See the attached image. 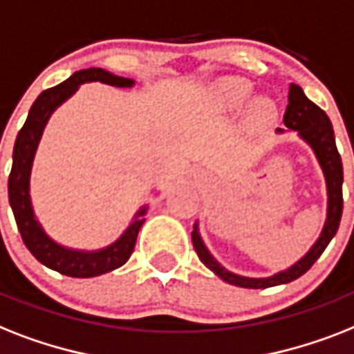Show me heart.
<instances>
[{
    "label": "heart",
    "mask_w": 354,
    "mask_h": 354,
    "mask_svg": "<svg viewBox=\"0 0 354 354\" xmlns=\"http://www.w3.org/2000/svg\"><path fill=\"white\" fill-rule=\"evenodd\" d=\"M254 97V87L242 77H223L214 85L212 91V105L218 112L234 114L240 112L251 103ZM252 116L258 122H271L277 116V105L269 97H258L252 103Z\"/></svg>",
    "instance_id": "obj_1"
}]
</instances>
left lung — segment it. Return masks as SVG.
Wrapping results in <instances>:
<instances>
[{"label":"left lung","mask_w":354,"mask_h":354,"mask_svg":"<svg viewBox=\"0 0 354 354\" xmlns=\"http://www.w3.org/2000/svg\"><path fill=\"white\" fill-rule=\"evenodd\" d=\"M283 123L289 131H295L304 142L313 149L315 156L318 160L324 178H326L327 187V214L326 223L322 229L320 236L313 243L311 249L304 254L298 261H295L291 267L283 271L274 272L272 277L267 278H249L236 274V272L227 271L225 267L212 257L209 249L203 243L200 231H198V222L194 223L192 231V245L196 251L198 258L209 267L216 277L223 281L236 287H245V289H266V287L281 286L289 281L300 278L304 272L311 269V266L320 258V254L326 251V247L333 240V236L338 231L342 218V207H344V198H342V183H344V169H342V158L338 154L335 142V131L329 122V118L318 105L309 100L304 94L301 87L292 83L289 88V105L283 114ZM278 132H283V129H278Z\"/></svg>","instance_id":"left-lung-1"}]
</instances>
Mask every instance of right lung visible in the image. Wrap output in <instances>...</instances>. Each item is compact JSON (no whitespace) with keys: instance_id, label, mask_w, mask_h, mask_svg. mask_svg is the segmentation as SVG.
<instances>
[{"instance_id":"1","label":"right lung","mask_w":354,"mask_h":354,"mask_svg":"<svg viewBox=\"0 0 354 354\" xmlns=\"http://www.w3.org/2000/svg\"><path fill=\"white\" fill-rule=\"evenodd\" d=\"M91 82H100L112 87L129 88L134 87V80L116 76L105 68L91 67L77 71L73 76L53 88L43 91L28 111L27 122L18 132L12 152V171L8 176V202L12 207L14 218L21 232L23 243L32 252V257L43 266L53 271L62 272L65 277L73 278H93L111 272L122 267L131 258L134 245H136L138 232L142 229L147 214V205H143L134 214L132 222L123 231V234L111 245L96 249V251H80L71 249L48 236L41 227L30 200V171H32L34 156L41 134L47 127V122L62 103L76 93L80 85Z\"/></svg>"}]
</instances>
